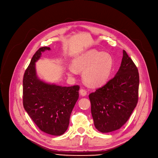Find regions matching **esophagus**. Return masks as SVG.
<instances>
[{
  "instance_id": "esophagus-1",
  "label": "esophagus",
  "mask_w": 158,
  "mask_h": 158,
  "mask_svg": "<svg viewBox=\"0 0 158 158\" xmlns=\"http://www.w3.org/2000/svg\"><path fill=\"white\" fill-rule=\"evenodd\" d=\"M80 94H81V95L82 96H85V95H86L87 92H86V89L81 88V89H80Z\"/></svg>"
}]
</instances>
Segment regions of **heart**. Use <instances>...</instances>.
Segmentation results:
<instances>
[{
    "label": "heart",
    "instance_id": "1",
    "mask_svg": "<svg viewBox=\"0 0 158 158\" xmlns=\"http://www.w3.org/2000/svg\"><path fill=\"white\" fill-rule=\"evenodd\" d=\"M113 65V57L110 54L91 50L75 58L73 61L74 69L69 68L68 73L73 75L77 73V70L83 71L82 77L86 84L92 87H98L104 84L108 79Z\"/></svg>",
    "mask_w": 158,
    "mask_h": 158
}]
</instances>
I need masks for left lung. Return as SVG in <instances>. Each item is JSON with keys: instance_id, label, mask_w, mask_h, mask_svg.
Segmentation results:
<instances>
[{"instance_id": "1", "label": "left lung", "mask_w": 158, "mask_h": 158, "mask_svg": "<svg viewBox=\"0 0 158 158\" xmlns=\"http://www.w3.org/2000/svg\"><path fill=\"white\" fill-rule=\"evenodd\" d=\"M139 81L138 68L123 50L115 76L89 95L91 112L98 131L112 132L126 123L138 103Z\"/></svg>"}]
</instances>
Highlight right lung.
Masks as SVG:
<instances>
[{"instance_id":"obj_1","label":"right lung","mask_w":158,"mask_h":158,"mask_svg":"<svg viewBox=\"0 0 158 158\" xmlns=\"http://www.w3.org/2000/svg\"><path fill=\"white\" fill-rule=\"evenodd\" d=\"M40 48L32 56L23 78V105L32 121L45 133L60 136L67 130L70 114L79 98V86L62 87L49 85L37 77L35 62L41 52Z\"/></svg>"}]
</instances>
